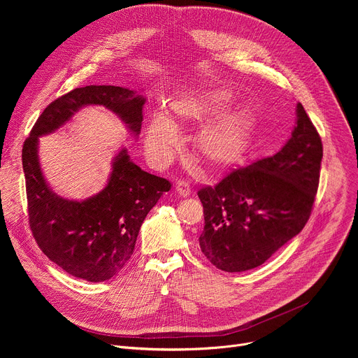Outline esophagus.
<instances>
[{"label": "esophagus", "mask_w": 358, "mask_h": 358, "mask_svg": "<svg viewBox=\"0 0 358 358\" xmlns=\"http://www.w3.org/2000/svg\"><path fill=\"white\" fill-rule=\"evenodd\" d=\"M176 192L182 196V198H187L191 195V187H189V182L188 181H184V180H180L176 182Z\"/></svg>", "instance_id": "1"}]
</instances>
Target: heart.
Here are the masks:
<instances>
[{"mask_svg":"<svg viewBox=\"0 0 358 358\" xmlns=\"http://www.w3.org/2000/svg\"><path fill=\"white\" fill-rule=\"evenodd\" d=\"M229 89L215 87L178 97L171 103V120L163 115L152 117L145 129L144 143L150 156L166 162L180 143L176 126L202 124L195 140L196 157L213 170L238 164L248 152L255 113L248 108H231Z\"/></svg>","mask_w":358,"mask_h":358,"instance_id":"obj_1","label":"heart"}]
</instances>
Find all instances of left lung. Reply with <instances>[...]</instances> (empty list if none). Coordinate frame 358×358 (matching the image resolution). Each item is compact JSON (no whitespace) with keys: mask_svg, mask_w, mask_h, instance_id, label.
<instances>
[{"mask_svg":"<svg viewBox=\"0 0 358 358\" xmlns=\"http://www.w3.org/2000/svg\"><path fill=\"white\" fill-rule=\"evenodd\" d=\"M322 138L300 103L290 138L275 156L203 187L201 252L225 272L265 264L308 222L319 187Z\"/></svg>","mask_w":358,"mask_h":358,"instance_id":"8db88e82","label":"left lung"}]
</instances>
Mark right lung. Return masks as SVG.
I'll list each match as a JSON object with an SVG mask.
<instances>
[{"mask_svg": "<svg viewBox=\"0 0 358 358\" xmlns=\"http://www.w3.org/2000/svg\"><path fill=\"white\" fill-rule=\"evenodd\" d=\"M145 97L120 86L76 87L54 100L38 117L22 148L29 227L46 257L66 273L105 282L130 261L140 227L164 192L166 178L136 166L122 148L112 160L105 188L78 201L49 187L39 163V137L57 131L86 106H105L137 137Z\"/></svg>", "mask_w": 358, "mask_h": 358, "instance_id": "add662e5", "label": "right lung"}]
</instances>
